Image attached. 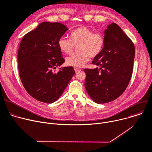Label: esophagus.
<instances>
[{
  "instance_id": "obj_1",
  "label": "esophagus",
  "mask_w": 152,
  "mask_h": 152,
  "mask_svg": "<svg viewBox=\"0 0 152 152\" xmlns=\"http://www.w3.org/2000/svg\"><path fill=\"white\" fill-rule=\"evenodd\" d=\"M82 69H80V68H75V71L76 73H78L79 71H81Z\"/></svg>"
}]
</instances>
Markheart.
<instances>
[{
    "instance_id": "1",
    "label": "heart",
    "mask_w": 152,
    "mask_h": 152,
    "mask_svg": "<svg viewBox=\"0 0 152 152\" xmlns=\"http://www.w3.org/2000/svg\"><path fill=\"white\" fill-rule=\"evenodd\" d=\"M105 45L103 36L87 27H79L70 33V39L61 37L58 41L60 50L66 54H71L76 47L79 53L66 58L68 66L81 68L88 62L89 57H95L102 51Z\"/></svg>"
}]
</instances>
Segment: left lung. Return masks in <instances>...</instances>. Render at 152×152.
Returning a JSON list of instances; mask_svg holds the SVG:
<instances>
[{"instance_id":"1","label":"left lung","mask_w":152,"mask_h":152,"mask_svg":"<svg viewBox=\"0 0 152 152\" xmlns=\"http://www.w3.org/2000/svg\"><path fill=\"white\" fill-rule=\"evenodd\" d=\"M104 33V47L92 61L100 68L84 69L86 91L99 104L113 101L124 92L131 80L135 57L133 42L116 23L108 25Z\"/></svg>"}]
</instances>
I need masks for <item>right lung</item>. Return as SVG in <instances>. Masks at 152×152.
Instances as JSON below:
<instances>
[{"instance_id":"obj_1","label":"right lung","mask_w":152,"mask_h":152,"mask_svg":"<svg viewBox=\"0 0 152 152\" xmlns=\"http://www.w3.org/2000/svg\"><path fill=\"white\" fill-rule=\"evenodd\" d=\"M68 29L58 22H42L21 40L18 52L20 79L37 100L47 103L57 100L75 74L72 66L53 71L65 62L58 41Z\"/></svg>"}]
</instances>
